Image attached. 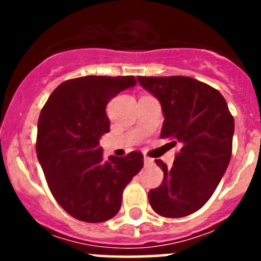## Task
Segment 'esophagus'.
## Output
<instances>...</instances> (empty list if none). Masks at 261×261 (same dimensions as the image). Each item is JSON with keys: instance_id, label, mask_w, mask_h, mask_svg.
Returning <instances> with one entry per match:
<instances>
[{"instance_id": "1", "label": "esophagus", "mask_w": 261, "mask_h": 261, "mask_svg": "<svg viewBox=\"0 0 261 261\" xmlns=\"http://www.w3.org/2000/svg\"><path fill=\"white\" fill-rule=\"evenodd\" d=\"M144 162H145V165H151V163H153V159H151L150 156L145 155L144 156Z\"/></svg>"}]
</instances>
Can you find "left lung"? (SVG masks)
<instances>
[{
	"label": "left lung",
	"mask_w": 261,
	"mask_h": 261,
	"mask_svg": "<svg viewBox=\"0 0 261 261\" xmlns=\"http://www.w3.org/2000/svg\"><path fill=\"white\" fill-rule=\"evenodd\" d=\"M162 105L161 138L180 146L174 166L161 159L163 181L149 191V202L159 216L180 218L199 211L211 199L229 166L234 119L218 90L191 77H137Z\"/></svg>",
	"instance_id": "obj_1"
}]
</instances>
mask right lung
Returning <instances> with one entry per match:
<instances>
[{"instance_id": "add662e5", "label": "right lung", "mask_w": 261, "mask_h": 261, "mask_svg": "<svg viewBox=\"0 0 261 261\" xmlns=\"http://www.w3.org/2000/svg\"><path fill=\"white\" fill-rule=\"evenodd\" d=\"M135 84L133 75L73 78L57 86L41 110L38 159L53 197L77 220L99 223L116 216L124 188L144 166L140 151L105 161L99 146L110 132L106 106Z\"/></svg>"}]
</instances>
